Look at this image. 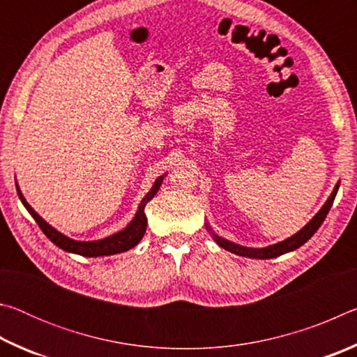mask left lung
Here are the masks:
<instances>
[{
    "label": "left lung",
    "instance_id": "1",
    "mask_svg": "<svg viewBox=\"0 0 357 357\" xmlns=\"http://www.w3.org/2000/svg\"><path fill=\"white\" fill-rule=\"evenodd\" d=\"M338 185H340V183H337V185L334 187V190H332V193H331V197L328 198V202L323 204V208L318 211V214L313 217V219L309 223H307V225L302 228L301 231L293 234L291 238L282 241V243H279V244L264 247V249H250V247H244V245L229 243V241L223 239L220 236H217V234L213 233L214 234V241L222 247V249H225V250L231 252V253H236V255H241V257H247V258L268 259V258H275V257H279V255H283V253L293 252L296 249H299L302 244H305L307 241H309L313 236V234L317 233V229L321 227V223L324 222L326 215H328L329 209L332 206V203H334V200H335Z\"/></svg>",
    "mask_w": 357,
    "mask_h": 357
}]
</instances>
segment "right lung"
I'll use <instances>...</instances> for the list:
<instances>
[{
	"instance_id": "obj_1",
	"label": "right lung",
	"mask_w": 357,
	"mask_h": 357,
	"mask_svg": "<svg viewBox=\"0 0 357 357\" xmlns=\"http://www.w3.org/2000/svg\"><path fill=\"white\" fill-rule=\"evenodd\" d=\"M162 181H164V176H159L155 179L154 185L151 187V190L144 195V198L140 203V206H138V211L134 219L129 223L128 227L124 229H121V231L112 234V236H108L105 239H100V241H88V243H84V241H74L68 236H64L63 233L56 231L55 228L48 225V223L42 219V217L36 213V211L29 206L26 203L25 197L22 195V192L19 189V185H17V193H19L20 200L23 203V206L28 209V213L33 215V219L38 222L39 228L44 231L45 236L52 241L53 244L58 245L59 249H63L66 252H70V253H77V255H83V257H105V255H114V253H121V252H128L132 247H135L138 243H140L144 231H146V227H148V220H146V214H144V206H146V203L153 198L157 190L160 189V184Z\"/></svg>"
}]
</instances>
